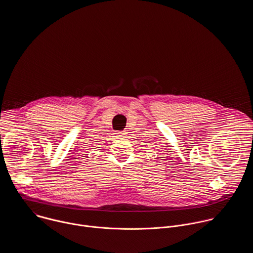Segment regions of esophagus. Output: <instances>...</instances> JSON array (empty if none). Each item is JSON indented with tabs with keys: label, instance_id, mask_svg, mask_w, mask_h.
I'll return each instance as SVG.
<instances>
[{
	"label": "esophagus",
	"instance_id": "obj_1",
	"mask_svg": "<svg viewBox=\"0 0 253 253\" xmlns=\"http://www.w3.org/2000/svg\"><path fill=\"white\" fill-rule=\"evenodd\" d=\"M115 134H116V136H117L118 138H123L126 133H125L124 131H117Z\"/></svg>",
	"mask_w": 253,
	"mask_h": 253
}]
</instances>
